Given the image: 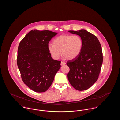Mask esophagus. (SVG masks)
Returning a JSON list of instances; mask_svg holds the SVG:
<instances>
[{
	"mask_svg": "<svg viewBox=\"0 0 120 120\" xmlns=\"http://www.w3.org/2000/svg\"><path fill=\"white\" fill-rule=\"evenodd\" d=\"M66 64V63H65V62H64L62 61L61 63V66H63V65H65Z\"/></svg>",
	"mask_w": 120,
	"mask_h": 120,
	"instance_id": "1",
	"label": "esophagus"
}]
</instances>
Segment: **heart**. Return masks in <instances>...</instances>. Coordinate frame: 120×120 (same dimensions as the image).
Returning <instances> with one entry per match:
<instances>
[{"instance_id": "obj_1", "label": "heart", "mask_w": 120, "mask_h": 120, "mask_svg": "<svg viewBox=\"0 0 120 120\" xmlns=\"http://www.w3.org/2000/svg\"><path fill=\"white\" fill-rule=\"evenodd\" d=\"M53 44L48 45V49L52 57L58 59L61 55L64 57L73 59L77 57L81 52L83 41L78 35H62L53 40Z\"/></svg>"}]
</instances>
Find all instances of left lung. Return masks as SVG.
<instances>
[{"mask_svg": "<svg viewBox=\"0 0 120 120\" xmlns=\"http://www.w3.org/2000/svg\"><path fill=\"white\" fill-rule=\"evenodd\" d=\"M68 31L80 36L83 41V47L77 57L67 62V65L70 68L68 77L75 90H85L98 78L103 63L102 47L97 37L85 30Z\"/></svg>", "mask_w": 120, "mask_h": 120, "instance_id": "obj_1", "label": "left lung"}]
</instances>
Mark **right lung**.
I'll return each instance as SVG.
<instances>
[{
	"label": "right lung",
	"instance_id": "obj_1",
	"mask_svg": "<svg viewBox=\"0 0 120 120\" xmlns=\"http://www.w3.org/2000/svg\"><path fill=\"white\" fill-rule=\"evenodd\" d=\"M49 30H32L20 42L17 64L22 81L32 90H47L61 67V61L51 57L48 45L57 34Z\"/></svg>",
	"mask_w": 120,
	"mask_h": 120
}]
</instances>
